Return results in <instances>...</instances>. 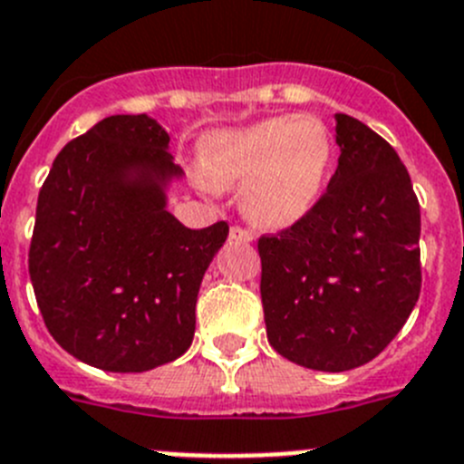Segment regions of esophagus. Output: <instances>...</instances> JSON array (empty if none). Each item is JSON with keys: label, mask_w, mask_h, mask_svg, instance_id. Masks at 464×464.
I'll return each mask as SVG.
<instances>
[{"label": "esophagus", "mask_w": 464, "mask_h": 464, "mask_svg": "<svg viewBox=\"0 0 464 464\" xmlns=\"http://www.w3.org/2000/svg\"><path fill=\"white\" fill-rule=\"evenodd\" d=\"M229 239L239 241V244H250V241H253V232L239 227V225H232V227H229Z\"/></svg>", "instance_id": "obj_1"}]
</instances>
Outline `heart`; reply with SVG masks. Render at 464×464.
Segmentation results:
<instances>
[{
	"instance_id": "heart-1",
	"label": "heart",
	"mask_w": 464,
	"mask_h": 464,
	"mask_svg": "<svg viewBox=\"0 0 464 464\" xmlns=\"http://www.w3.org/2000/svg\"><path fill=\"white\" fill-rule=\"evenodd\" d=\"M331 163V135L317 117L283 114L204 140L199 172L211 188H241L250 223L285 229L320 199Z\"/></svg>"
}]
</instances>
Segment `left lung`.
Here are the masks:
<instances>
[{
  "label": "left lung",
  "mask_w": 464,
  "mask_h": 464,
  "mask_svg": "<svg viewBox=\"0 0 464 464\" xmlns=\"http://www.w3.org/2000/svg\"><path fill=\"white\" fill-rule=\"evenodd\" d=\"M340 159L308 216L262 237L269 343L304 368L343 372L375 359L420 292V209L396 149L335 114Z\"/></svg>",
  "instance_id": "8db88e82"
}]
</instances>
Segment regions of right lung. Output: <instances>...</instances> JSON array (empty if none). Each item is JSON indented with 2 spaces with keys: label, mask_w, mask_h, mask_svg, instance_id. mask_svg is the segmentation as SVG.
Segmentation results:
<instances>
[{
  "label": "right lung",
  "mask_w": 464,
  "mask_h": 464,
  "mask_svg": "<svg viewBox=\"0 0 464 464\" xmlns=\"http://www.w3.org/2000/svg\"><path fill=\"white\" fill-rule=\"evenodd\" d=\"M169 135L112 114L68 142L38 193L29 276L59 345L108 372H144L193 343L204 271L227 223L190 229L168 211Z\"/></svg>",
  "instance_id": "obj_1"
}]
</instances>
